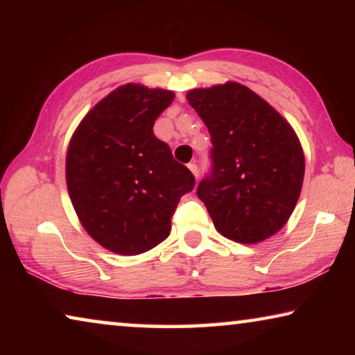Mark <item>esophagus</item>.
<instances>
[{"instance_id": "esophagus-1", "label": "esophagus", "mask_w": 355, "mask_h": 355, "mask_svg": "<svg viewBox=\"0 0 355 355\" xmlns=\"http://www.w3.org/2000/svg\"><path fill=\"white\" fill-rule=\"evenodd\" d=\"M188 167H189V171H191L192 173H194V177H196V178L199 177V166L196 164V161H194V163H189V164H188Z\"/></svg>"}]
</instances>
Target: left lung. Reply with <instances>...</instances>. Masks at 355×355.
<instances>
[{
	"label": "left lung",
	"instance_id": "1",
	"mask_svg": "<svg viewBox=\"0 0 355 355\" xmlns=\"http://www.w3.org/2000/svg\"><path fill=\"white\" fill-rule=\"evenodd\" d=\"M186 98L211 136V171L197 197L216 230L243 244L275 235L304 182V152L291 125L239 83L192 89Z\"/></svg>",
	"mask_w": 355,
	"mask_h": 355
}]
</instances>
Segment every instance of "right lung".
I'll list each match as a JSON object with an SVG mask.
<instances>
[{
  "instance_id": "1",
  "label": "right lung",
  "mask_w": 355,
  "mask_h": 355,
  "mask_svg": "<svg viewBox=\"0 0 355 355\" xmlns=\"http://www.w3.org/2000/svg\"><path fill=\"white\" fill-rule=\"evenodd\" d=\"M173 97L125 84L95 105L71 136L70 200L89 235L116 254H144L163 243L180 199L194 189L191 171L153 135Z\"/></svg>"
}]
</instances>
